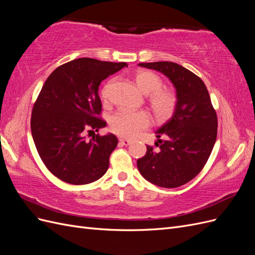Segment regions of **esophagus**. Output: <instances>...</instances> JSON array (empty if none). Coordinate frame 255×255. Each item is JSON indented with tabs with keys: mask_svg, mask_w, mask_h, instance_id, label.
Segmentation results:
<instances>
[{
	"mask_svg": "<svg viewBox=\"0 0 255 255\" xmlns=\"http://www.w3.org/2000/svg\"><path fill=\"white\" fill-rule=\"evenodd\" d=\"M119 141H120V143H121V144H123V145H128V144L132 143V140L126 139V138H120Z\"/></svg>",
	"mask_w": 255,
	"mask_h": 255,
	"instance_id": "obj_1",
	"label": "esophagus"
}]
</instances>
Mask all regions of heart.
<instances>
[{"mask_svg":"<svg viewBox=\"0 0 255 255\" xmlns=\"http://www.w3.org/2000/svg\"><path fill=\"white\" fill-rule=\"evenodd\" d=\"M135 82L139 89L148 94V101L154 116L158 120H165L173 115L177 97L170 88H163V81L159 76L149 70H139L135 74ZM110 85L102 89L101 95L104 100L109 97ZM150 125V117L145 112H129L121 110L115 113L110 119L112 132L121 137H133L138 130Z\"/></svg>","mask_w":255,"mask_h":255,"instance_id":"b5f03b06","label":"heart"}]
</instances>
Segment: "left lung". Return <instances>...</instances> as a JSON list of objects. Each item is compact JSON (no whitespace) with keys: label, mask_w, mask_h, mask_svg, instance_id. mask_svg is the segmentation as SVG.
<instances>
[{"label":"left lung","mask_w":255,"mask_h":255,"mask_svg":"<svg viewBox=\"0 0 255 255\" xmlns=\"http://www.w3.org/2000/svg\"><path fill=\"white\" fill-rule=\"evenodd\" d=\"M138 65L165 74L177 97L172 117L155 132L158 150L146 146L145 155L137 159L138 170L156 186H182L202 170L211 155L217 138V114L205 84L188 69L171 61Z\"/></svg>","instance_id":"obj_1"}]
</instances>
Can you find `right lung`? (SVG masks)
<instances>
[{
  "instance_id": "obj_1",
  "label": "right lung",
  "mask_w": 255,
  "mask_h": 255,
  "mask_svg": "<svg viewBox=\"0 0 255 255\" xmlns=\"http://www.w3.org/2000/svg\"><path fill=\"white\" fill-rule=\"evenodd\" d=\"M127 63L78 58L56 68L43 84L33 107L30 129L36 149L49 171L73 185L89 184L107 171L118 144L114 134L86 132L106 127L99 86Z\"/></svg>"
}]
</instances>
